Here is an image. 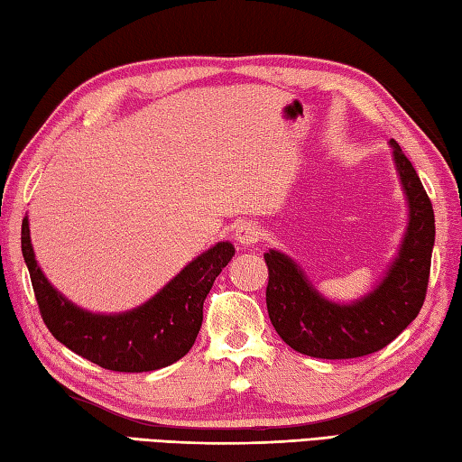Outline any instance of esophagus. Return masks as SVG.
<instances>
[{"label": "esophagus", "instance_id": "obj_1", "mask_svg": "<svg viewBox=\"0 0 462 462\" xmlns=\"http://www.w3.org/2000/svg\"><path fill=\"white\" fill-rule=\"evenodd\" d=\"M261 235H263L261 233V227L254 221L239 223L237 227H235V239H237L241 245H254V243L261 239Z\"/></svg>", "mask_w": 462, "mask_h": 462}]
</instances>
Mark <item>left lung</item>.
Instances as JSON below:
<instances>
[{
	"label": "left lung",
	"mask_w": 462,
	"mask_h": 462,
	"mask_svg": "<svg viewBox=\"0 0 462 462\" xmlns=\"http://www.w3.org/2000/svg\"><path fill=\"white\" fill-rule=\"evenodd\" d=\"M390 146L408 219L394 259L368 293L347 303L334 301L283 251L269 249L263 255L269 319L295 352L324 360L360 358L388 346L419 316L430 273L434 211L412 162L394 138Z\"/></svg>",
	"instance_id": "8db88e82"
}]
</instances>
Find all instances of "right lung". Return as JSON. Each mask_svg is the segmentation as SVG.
I'll return each mask as SVG.
<instances>
[{"label": "right lung", "mask_w": 462, "mask_h": 462, "mask_svg": "<svg viewBox=\"0 0 462 462\" xmlns=\"http://www.w3.org/2000/svg\"><path fill=\"white\" fill-rule=\"evenodd\" d=\"M22 254L43 324L60 344L106 370L151 372L171 366L193 347L207 293L233 259L235 247L229 241L215 243L151 300L118 313L84 310L50 283L33 254L28 215L22 221Z\"/></svg>", "instance_id": "right-lung-1"}]
</instances>
